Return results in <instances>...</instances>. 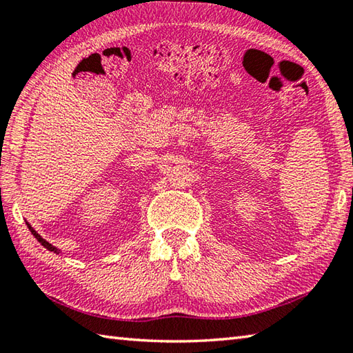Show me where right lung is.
Segmentation results:
<instances>
[{
	"label": "right lung",
	"instance_id": "1",
	"mask_svg": "<svg viewBox=\"0 0 353 353\" xmlns=\"http://www.w3.org/2000/svg\"><path fill=\"white\" fill-rule=\"evenodd\" d=\"M27 226H29V231H30V232L33 234V236H34V239H37V240L39 241V243H41V245H43V246L46 248V250H48V251H52V252H57V254H59V250H58V248H54L53 245H50V243H48V241H47V240H44L43 237H41V236H39V234H38L37 231H34V230H33V228H32V226H30L29 223H27Z\"/></svg>",
	"mask_w": 353,
	"mask_h": 353
}]
</instances>
